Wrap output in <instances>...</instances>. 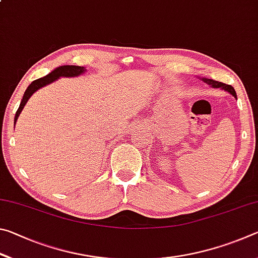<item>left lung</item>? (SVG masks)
I'll return each mask as SVG.
<instances>
[{
    "label": "left lung",
    "instance_id": "left-lung-1",
    "mask_svg": "<svg viewBox=\"0 0 258 258\" xmlns=\"http://www.w3.org/2000/svg\"><path fill=\"white\" fill-rule=\"evenodd\" d=\"M204 82H206L207 84H209L213 87H216V89H218V87H221V89H223L225 91H228V92H230L231 94L233 95L234 98H237V94H235V91L234 89L231 85H226L224 84V83H221V82H217V81H213V80H209V78H204Z\"/></svg>",
    "mask_w": 258,
    "mask_h": 258
}]
</instances>
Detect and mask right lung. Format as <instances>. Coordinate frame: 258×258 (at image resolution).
Masks as SVG:
<instances>
[{
  "label": "right lung",
  "instance_id": "right-lung-1",
  "mask_svg": "<svg viewBox=\"0 0 258 258\" xmlns=\"http://www.w3.org/2000/svg\"><path fill=\"white\" fill-rule=\"evenodd\" d=\"M84 72H85L84 67L68 66L67 64V66H61V67L55 68L54 71H52L49 74V75H46L42 78H38V80H35L34 82H32V84H30L27 89H26L23 100H21V102H20V106L18 108V110H17V112H16L15 124H16L17 119H18L21 110H23V108L25 107L26 102L28 101V99L32 97V94L34 92H36L38 89H41V87L50 84V83H52L53 81L58 80L59 77H75V76H80L81 74H83Z\"/></svg>",
  "mask_w": 258,
  "mask_h": 258
}]
</instances>
